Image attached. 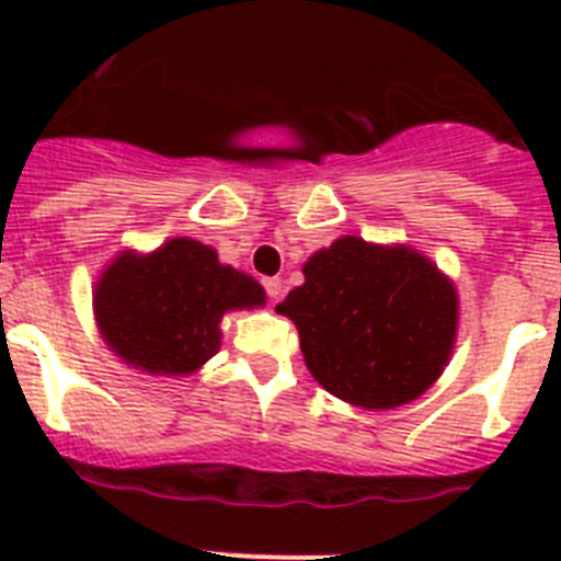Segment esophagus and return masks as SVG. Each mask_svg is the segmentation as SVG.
Segmentation results:
<instances>
[{
    "mask_svg": "<svg viewBox=\"0 0 561 561\" xmlns=\"http://www.w3.org/2000/svg\"><path fill=\"white\" fill-rule=\"evenodd\" d=\"M264 289L272 300H277V297L284 295V280L280 277H264Z\"/></svg>",
    "mask_w": 561,
    "mask_h": 561,
    "instance_id": "34e87169",
    "label": "esophagus"
}]
</instances>
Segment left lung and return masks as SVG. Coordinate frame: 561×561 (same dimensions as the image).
Returning a JSON list of instances; mask_svg holds the SVG:
<instances>
[{
  "mask_svg": "<svg viewBox=\"0 0 561 561\" xmlns=\"http://www.w3.org/2000/svg\"><path fill=\"white\" fill-rule=\"evenodd\" d=\"M304 275L277 314L297 325L306 368L331 396L365 410L401 408L447 368L458 295L430 257L345 236L314 252Z\"/></svg>",
  "mask_w": 561,
  "mask_h": 561,
  "instance_id": "8db88e82",
  "label": "left lung"
}]
</instances>
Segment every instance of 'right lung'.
I'll list each match as a JSON object with an SVG mask.
<instances>
[{
    "instance_id": "1",
    "label": "right lung",
    "mask_w": 561,
    "mask_h": 561,
    "mask_svg": "<svg viewBox=\"0 0 561 561\" xmlns=\"http://www.w3.org/2000/svg\"><path fill=\"white\" fill-rule=\"evenodd\" d=\"M95 320L108 348L153 376H187L221 345V317L266 304L244 272L219 264L216 250L171 238L160 250L121 252L98 277Z\"/></svg>"
}]
</instances>
